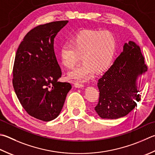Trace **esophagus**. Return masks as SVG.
<instances>
[{"label": "esophagus", "mask_w": 155, "mask_h": 155, "mask_svg": "<svg viewBox=\"0 0 155 155\" xmlns=\"http://www.w3.org/2000/svg\"><path fill=\"white\" fill-rule=\"evenodd\" d=\"M72 83L74 84V85L76 88H83L84 87V85L82 83L78 82V81H74V82H72Z\"/></svg>", "instance_id": "esophagus-1"}]
</instances>
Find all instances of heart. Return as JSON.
<instances>
[{
  "label": "heart",
  "mask_w": 155,
  "mask_h": 155,
  "mask_svg": "<svg viewBox=\"0 0 155 155\" xmlns=\"http://www.w3.org/2000/svg\"><path fill=\"white\" fill-rule=\"evenodd\" d=\"M117 41L108 30H87L73 37L60 51L61 62L72 69L81 55L83 62L68 73L70 79L87 81L96 71L104 72L112 63L116 52Z\"/></svg>",
  "instance_id": "b5f03b06"
}]
</instances>
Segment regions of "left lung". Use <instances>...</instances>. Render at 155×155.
<instances>
[{"label":"left lung","mask_w":155,"mask_h":155,"mask_svg":"<svg viewBox=\"0 0 155 155\" xmlns=\"http://www.w3.org/2000/svg\"><path fill=\"white\" fill-rule=\"evenodd\" d=\"M147 66L138 45L129 41L108 71L98 80L99 102L95 110L102 119L127 115L140 100V79Z\"/></svg>","instance_id":"left-lung-1"}]
</instances>
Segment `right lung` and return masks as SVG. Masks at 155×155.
<instances>
[{
  "label": "right lung",
  "mask_w": 155,
  "mask_h": 155,
  "mask_svg": "<svg viewBox=\"0 0 155 155\" xmlns=\"http://www.w3.org/2000/svg\"><path fill=\"white\" fill-rule=\"evenodd\" d=\"M68 22L53 21L31 30L15 54L13 85L17 97L28 114L43 121L59 116L72 88L58 81L61 70L53 49L55 36Z\"/></svg>",
  "instance_id": "1"
}]
</instances>
